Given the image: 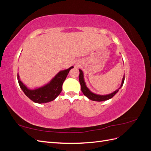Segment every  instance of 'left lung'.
<instances>
[{
    "label": "left lung",
    "mask_w": 151,
    "mask_h": 151,
    "mask_svg": "<svg viewBox=\"0 0 151 151\" xmlns=\"http://www.w3.org/2000/svg\"><path fill=\"white\" fill-rule=\"evenodd\" d=\"M79 83L81 86V91L83 93V94L86 96V97H88L89 99L92 100V101H106V100H108L109 99L112 98L114 96H115L118 91V89L115 91V92H113L111 94H109L108 95H98V94H96L93 93L92 92L89 90V89L87 88L86 86V83L84 80V76H83V72L81 70L79 69ZM124 80H125V76H123V78L122 80V83L121 84V87L123 86V83H124ZM120 87V88H121ZM119 88V89H120Z\"/></svg>",
    "instance_id": "left-lung-1"
}]
</instances>
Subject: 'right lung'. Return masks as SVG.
Listing matches in <instances>:
<instances>
[{
  "instance_id": "right-lung-1",
  "label": "right lung",
  "mask_w": 151,
  "mask_h": 151,
  "mask_svg": "<svg viewBox=\"0 0 151 151\" xmlns=\"http://www.w3.org/2000/svg\"><path fill=\"white\" fill-rule=\"evenodd\" d=\"M73 67H70L67 70L58 72V74L50 81V83L45 85L42 88H40L35 90L28 89L20 81L19 75L17 74V80L20 88L23 91L27 97L35 103H45L52 101L60 94L62 91V87L63 82Z\"/></svg>"
}]
</instances>
